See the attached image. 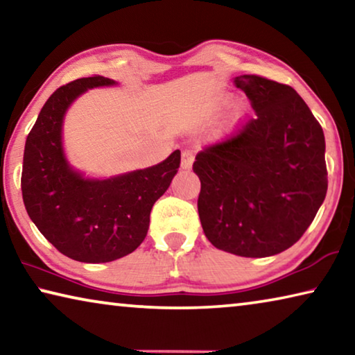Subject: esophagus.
<instances>
[{"instance_id":"34e87169","label":"esophagus","mask_w":355,"mask_h":355,"mask_svg":"<svg viewBox=\"0 0 355 355\" xmlns=\"http://www.w3.org/2000/svg\"><path fill=\"white\" fill-rule=\"evenodd\" d=\"M194 163V153L191 150H183L182 152V167L183 169H191Z\"/></svg>"}]
</instances>
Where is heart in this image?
Returning <instances> with one entry per match:
<instances>
[{
  "label": "heart",
  "instance_id": "1",
  "mask_svg": "<svg viewBox=\"0 0 355 355\" xmlns=\"http://www.w3.org/2000/svg\"><path fill=\"white\" fill-rule=\"evenodd\" d=\"M241 111H243V107H238V110H236L238 114H241Z\"/></svg>",
  "mask_w": 355,
  "mask_h": 355
}]
</instances>
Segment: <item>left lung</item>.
<instances>
[{
  "label": "left lung",
  "instance_id": "8db88e82",
  "mask_svg": "<svg viewBox=\"0 0 355 355\" xmlns=\"http://www.w3.org/2000/svg\"><path fill=\"white\" fill-rule=\"evenodd\" d=\"M235 84L255 116L197 153V208L214 248L271 257L299 241L326 199V142L291 86L258 75L236 76Z\"/></svg>",
  "mask_w": 355,
  "mask_h": 355
}]
</instances>
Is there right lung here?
Returning <instances> with one entry per match:
<instances>
[{
	"label": "right lung",
	"mask_w": 355,
	"mask_h": 355,
	"mask_svg": "<svg viewBox=\"0 0 355 355\" xmlns=\"http://www.w3.org/2000/svg\"><path fill=\"white\" fill-rule=\"evenodd\" d=\"M100 75L64 84L46 100L25 144L21 194L29 218L71 260L106 263L137 249L150 211L180 167V150L163 163L110 180H86L70 169L62 152V119L87 89L111 86Z\"/></svg>",
	"instance_id": "add662e5"
}]
</instances>
